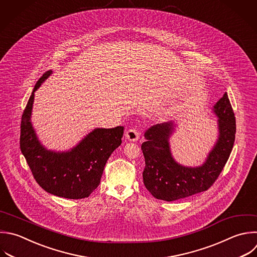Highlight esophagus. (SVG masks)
<instances>
[{
  "mask_svg": "<svg viewBox=\"0 0 257 257\" xmlns=\"http://www.w3.org/2000/svg\"><path fill=\"white\" fill-rule=\"evenodd\" d=\"M140 136H141L140 131H139L138 128H136V127H131V128L126 132V134H125L126 139H127L128 141H131V142H136V141H138V140L140 139Z\"/></svg>",
  "mask_w": 257,
  "mask_h": 257,
  "instance_id": "1",
  "label": "esophagus"
}]
</instances>
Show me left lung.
Masks as SVG:
<instances>
[{
  "label": "left lung",
  "mask_w": 257,
  "mask_h": 257,
  "mask_svg": "<svg viewBox=\"0 0 257 257\" xmlns=\"http://www.w3.org/2000/svg\"><path fill=\"white\" fill-rule=\"evenodd\" d=\"M214 112L219 117V139L205 164L186 168L172 158L169 138L173 123L149 128L142 144L146 161L143 180L148 191L157 199L175 201L208 190L218 179L231 154L236 134L235 115L227 93L216 102Z\"/></svg>",
  "instance_id": "left-lung-1"
}]
</instances>
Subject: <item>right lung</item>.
<instances>
[{"label": "right lung", "instance_id": "right-lung-1", "mask_svg": "<svg viewBox=\"0 0 257 257\" xmlns=\"http://www.w3.org/2000/svg\"><path fill=\"white\" fill-rule=\"evenodd\" d=\"M51 72H45L37 81L23 111L20 149L34 179L46 192L66 199L86 198L98 187L108 158L121 145L123 126L96 128L70 152L45 150L36 138L30 117L34 92Z\"/></svg>", "mask_w": 257, "mask_h": 257}]
</instances>
